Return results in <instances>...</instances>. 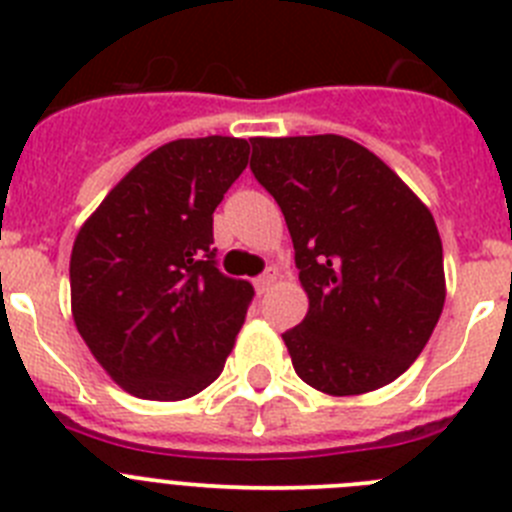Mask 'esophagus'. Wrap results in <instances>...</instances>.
Returning a JSON list of instances; mask_svg holds the SVG:
<instances>
[{
  "mask_svg": "<svg viewBox=\"0 0 512 512\" xmlns=\"http://www.w3.org/2000/svg\"><path fill=\"white\" fill-rule=\"evenodd\" d=\"M277 277H279L277 269H274V266H269V269H266L264 274H261V277L256 279V282H253V287H256V292H259V295H264L266 289H269L271 284L277 282Z\"/></svg>",
  "mask_w": 512,
  "mask_h": 512,
  "instance_id": "1",
  "label": "esophagus"
}]
</instances>
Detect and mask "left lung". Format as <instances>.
Segmentation results:
<instances>
[{"instance_id":"obj_1","label":"left lung","mask_w":512,"mask_h":512,"mask_svg":"<svg viewBox=\"0 0 512 512\" xmlns=\"http://www.w3.org/2000/svg\"><path fill=\"white\" fill-rule=\"evenodd\" d=\"M251 171L295 243L307 315L282 333L302 382L333 397L395 382L446 302L431 210L369 148L343 135L251 138Z\"/></svg>"}]
</instances>
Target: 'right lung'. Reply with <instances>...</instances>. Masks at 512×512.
I'll list each match as a JSON object with an SVG mask.
<instances>
[{"label": "right lung", "mask_w": 512, "mask_h": 512, "mask_svg": "<svg viewBox=\"0 0 512 512\" xmlns=\"http://www.w3.org/2000/svg\"><path fill=\"white\" fill-rule=\"evenodd\" d=\"M248 153L243 138L171 140L122 176L76 233L71 315L130 395L187 400L223 372L253 287L217 271L212 212Z\"/></svg>", "instance_id": "add662e5"}]
</instances>
